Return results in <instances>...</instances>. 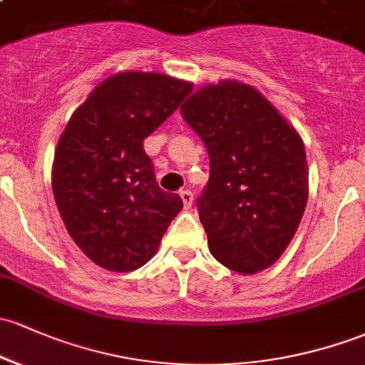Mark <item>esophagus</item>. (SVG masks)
Masks as SVG:
<instances>
[{"label": "esophagus", "mask_w": 365, "mask_h": 365, "mask_svg": "<svg viewBox=\"0 0 365 365\" xmlns=\"http://www.w3.org/2000/svg\"><path fill=\"white\" fill-rule=\"evenodd\" d=\"M181 200L184 203V209H191V205H193V193H191L190 190L181 191Z\"/></svg>", "instance_id": "obj_1"}]
</instances>
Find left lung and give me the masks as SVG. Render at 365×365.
<instances>
[{
  "instance_id": "left-lung-1",
  "label": "left lung",
  "mask_w": 365,
  "mask_h": 365,
  "mask_svg": "<svg viewBox=\"0 0 365 365\" xmlns=\"http://www.w3.org/2000/svg\"><path fill=\"white\" fill-rule=\"evenodd\" d=\"M181 111L209 151L210 178L198 214L210 254L240 275L269 268L307 209L303 139L261 92L242 81L203 85Z\"/></svg>"
}]
</instances>
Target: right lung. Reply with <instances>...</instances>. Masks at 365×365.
<instances>
[{
	"mask_svg": "<svg viewBox=\"0 0 365 365\" xmlns=\"http://www.w3.org/2000/svg\"><path fill=\"white\" fill-rule=\"evenodd\" d=\"M191 88L162 73H116L66 125L53 156V197L74 244L101 268L127 273L146 264L181 212V197L160 190L143 143Z\"/></svg>",
	"mask_w": 365,
	"mask_h": 365,
	"instance_id": "add662e5",
	"label": "right lung"
}]
</instances>
